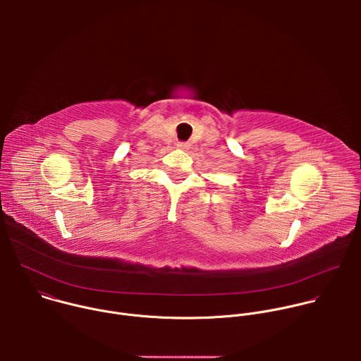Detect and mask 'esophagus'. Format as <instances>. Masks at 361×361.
<instances>
[{
    "mask_svg": "<svg viewBox=\"0 0 361 361\" xmlns=\"http://www.w3.org/2000/svg\"><path fill=\"white\" fill-rule=\"evenodd\" d=\"M177 145H178V147H181V148H185V147H188V144H187V142H178Z\"/></svg>",
    "mask_w": 361,
    "mask_h": 361,
    "instance_id": "obj_1",
    "label": "esophagus"
}]
</instances>
